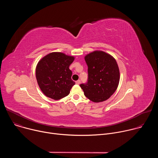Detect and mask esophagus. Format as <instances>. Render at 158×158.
Segmentation results:
<instances>
[{"instance_id":"34e87169","label":"esophagus","mask_w":158,"mask_h":158,"mask_svg":"<svg viewBox=\"0 0 158 158\" xmlns=\"http://www.w3.org/2000/svg\"><path fill=\"white\" fill-rule=\"evenodd\" d=\"M76 84H77V85L80 84H81V81H80V80H78V81H76Z\"/></svg>"}]
</instances>
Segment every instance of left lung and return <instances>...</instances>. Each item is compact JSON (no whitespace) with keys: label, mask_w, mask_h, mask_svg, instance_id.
<instances>
[{"label":"left lung","mask_w":158,"mask_h":158,"mask_svg":"<svg viewBox=\"0 0 158 158\" xmlns=\"http://www.w3.org/2000/svg\"><path fill=\"white\" fill-rule=\"evenodd\" d=\"M88 66V82L81 84L84 95L94 102H103L113 94L118 87L120 73L113 56L102 51L85 56Z\"/></svg>","instance_id":"8db88e82"}]
</instances>
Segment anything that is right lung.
Returning <instances> with one entry per match:
<instances>
[{"instance_id": "obj_1", "label": "right lung", "mask_w": 158, "mask_h": 158, "mask_svg": "<svg viewBox=\"0 0 158 158\" xmlns=\"http://www.w3.org/2000/svg\"><path fill=\"white\" fill-rule=\"evenodd\" d=\"M75 57L63 52H53L44 56L37 63L35 76L43 94L52 99L59 100L70 93L75 82L71 79L69 65Z\"/></svg>"}]
</instances>
